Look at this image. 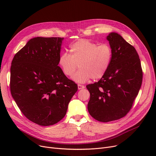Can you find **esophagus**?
Returning a JSON list of instances; mask_svg holds the SVG:
<instances>
[{"label":"esophagus","mask_w":156,"mask_h":156,"mask_svg":"<svg viewBox=\"0 0 156 156\" xmlns=\"http://www.w3.org/2000/svg\"><path fill=\"white\" fill-rule=\"evenodd\" d=\"M78 88L79 90H81V89H83L85 88V86L84 85H80L78 84Z\"/></svg>","instance_id":"obj_1"}]
</instances>
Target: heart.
I'll return each instance as SVG.
<instances>
[{
  "label": "heart",
  "instance_id": "heart-1",
  "mask_svg": "<svg viewBox=\"0 0 156 156\" xmlns=\"http://www.w3.org/2000/svg\"><path fill=\"white\" fill-rule=\"evenodd\" d=\"M71 54L62 52L59 64L64 75L71 76L78 66L80 69L73 79L78 83L98 80L107 73L112 58V49L107 44L99 45L87 39H80L69 46Z\"/></svg>",
  "mask_w": 156,
  "mask_h": 156
}]
</instances>
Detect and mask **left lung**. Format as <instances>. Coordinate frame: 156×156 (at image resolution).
<instances>
[{
  "label": "left lung",
  "mask_w": 156,
  "mask_h": 156,
  "mask_svg": "<svg viewBox=\"0 0 156 156\" xmlns=\"http://www.w3.org/2000/svg\"><path fill=\"white\" fill-rule=\"evenodd\" d=\"M112 49L110 66L101 80L87 85L88 111L96 120L109 122L125 116L132 108L142 83L143 71L135 47L120 35L107 37Z\"/></svg>",
  "instance_id": "8db88e82"
}]
</instances>
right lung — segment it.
<instances>
[{
	"mask_svg": "<svg viewBox=\"0 0 156 156\" xmlns=\"http://www.w3.org/2000/svg\"><path fill=\"white\" fill-rule=\"evenodd\" d=\"M63 39L31 38L11 63V95L24 116L40 126L60 121L78 90V85L58 66Z\"/></svg>",
	"mask_w": 156,
	"mask_h": 156,
	"instance_id": "1",
	"label": "right lung"
}]
</instances>
